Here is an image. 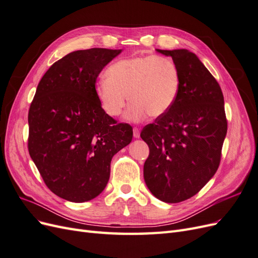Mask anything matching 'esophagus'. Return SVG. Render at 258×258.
<instances>
[{
	"instance_id": "34e87169",
	"label": "esophagus",
	"mask_w": 258,
	"mask_h": 258,
	"mask_svg": "<svg viewBox=\"0 0 258 258\" xmlns=\"http://www.w3.org/2000/svg\"><path fill=\"white\" fill-rule=\"evenodd\" d=\"M134 137L136 139L140 138V129L139 128H134Z\"/></svg>"
}]
</instances>
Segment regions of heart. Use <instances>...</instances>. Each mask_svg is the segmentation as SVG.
Here are the masks:
<instances>
[{"label": "heart", "instance_id": "1", "mask_svg": "<svg viewBox=\"0 0 258 258\" xmlns=\"http://www.w3.org/2000/svg\"><path fill=\"white\" fill-rule=\"evenodd\" d=\"M106 80L96 84L95 92L102 110L111 117L124 114L130 122L167 114L178 96L181 77L175 62L162 56H132L115 61L107 68Z\"/></svg>", "mask_w": 258, "mask_h": 258}]
</instances>
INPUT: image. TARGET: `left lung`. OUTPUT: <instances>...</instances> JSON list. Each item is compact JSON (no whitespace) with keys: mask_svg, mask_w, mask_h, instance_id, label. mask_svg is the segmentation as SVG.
Wrapping results in <instances>:
<instances>
[{"mask_svg":"<svg viewBox=\"0 0 258 258\" xmlns=\"http://www.w3.org/2000/svg\"><path fill=\"white\" fill-rule=\"evenodd\" d=\"M156 50L175 62L181 86L171 110L141 132L150 147L144 181L156 198L177 204L195 196L215 174L227 120L220 85L196 54Z\"/></svg>","mask_w":258,"mask_h":258,"instance_id":"obj_1","label":"left lung"}]
</instances>
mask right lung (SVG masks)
I'll return each mask as SVG.
<instances>
[{"label":"right lung","instance_id":"add662e5","mask_svg":"<svg viewBox=\"0 0 258 258\" xmlns=\"http://www.w3.org/2000/svg\"><path fill=\"white\" fill-rule=\"evenodd\" d=\"M121 49L70 52L37 85L28 122L31 158L48 188L71 202L103 191L113 156L132 140L128 123H117L101 107L96 81Z\"/></svg>","mask_w":258,"mask_h":258}]
</instances>
